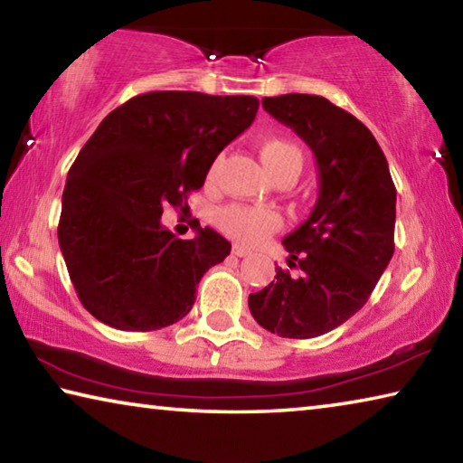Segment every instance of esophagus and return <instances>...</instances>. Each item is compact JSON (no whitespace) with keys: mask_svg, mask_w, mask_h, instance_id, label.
Segmentation results:
<instances>
[{"mask_svg":"<svg viewBox=\"0 0 463 463\" xmlns=\"http://www.w3.org/2000/svg\"><path fill=\"white\" fill-rule=\"evenodd\" d=\"M232 255H237V257H247V255H250V250H249L247 247L234 245V247H232Z\"/></svg>","mask_w":463,"mask_h":463,"instance_id":"obj_1","label":"esophagus"}]
</instances>
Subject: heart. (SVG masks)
<instances>
[{
	"label": "heart",
	"mask_w": 463,
	"mask_h": 463,
	"mask_svg": "<svg viewBox=\"0 0 463 463\" xmlns=\"http://www.w3.org/2000/svg\"><path fill=\"white\" fill-rule=\"evenodd\" d=\"M261 161L265 169L269 171L271 177H276L284 171L294 169L300 174L302 169V153L294 143L284 138H265L260 148ZM218 163L216 159L210 167V175L216 174ZM216 224L222 232L229 234L231 239L245 242V245H255L261 242L265 237H269L271 232H276L281 221L276 213L265 208H253L245 206V203H231L216 213Z\"/></svg>",
	"instance_id": "obj_1"
}]
</instances>
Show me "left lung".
<instances>
[{
	"label": "left lung",
	"mask_w": 463,
	"mask_h": 463,
	"mask_svg": "<svg viewBox=\"0 0 463 463\" xmlns=\"http://www.w3.org/2000/svg\"><path fill=\"white\" fill-rule=\"evenodd\" d=\"M261 104L317 156L318 200L308 221L284 239L288 269L249 296L269 333L312 339L364 307L394 253L396 187L378 140L326 98L286 93Z\"/></svg>",
	"instance_id": "obj_1"
}]
</instances>
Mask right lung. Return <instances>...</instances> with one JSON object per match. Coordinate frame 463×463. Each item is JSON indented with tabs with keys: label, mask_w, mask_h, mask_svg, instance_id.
Wrapping results in <instances>:
<instances>
[{
	"label": "right lung",
	"mask_w": 463,
	"mask_h": 463,
	"mask_svg": "<svg viewBox=\"0 0 463 463\" xmlns=\"http://www.w3.org/2000/svg\"><path fill=\"white\" fill-rule=\"evenodd\" d=\"M257 108L253 96L148 91L109 112L83 145L62 192L59 247L99 323L145 333L192 310L231 242L200 224L194 239H177L161 224L163 208L184 210Z\"/></svg>",
	"instance_id": "add662e5"
}]
</instances>
